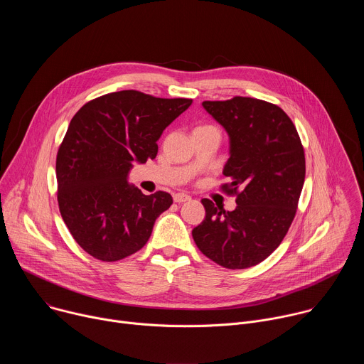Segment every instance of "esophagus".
<instances>
[{"label": "esophagus", "mask_w": 364, "mask_h": 364, "mask_svg": "<svg viewBox=\"0 0 364 364\" xmlns=\"http://www.w3.org/2000/svg\"><path fill=\"white\" fill-rule=\"evenodd\" d=\"M173 198H174L176 203L180 204V203H184V201H188V200H190V196L186 194V193H177V194L173 196Z\"/></svg>", "instance_id": "1"}]
</instances>
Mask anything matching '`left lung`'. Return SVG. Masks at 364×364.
Wrapping results in <instances>:
<instances>
[{
	"label": "left lung",
	"mask_w": 364,
	"mask_h": 364,
	"mask_svg": "<svg viewBox=\"0 0 364 364\" xmlns=\"http://www.w3.org/2000/svg\"><path fill=\"white\" fill-rule=\"evenodd\" d=\"M203 108L229 135L223 188L236 194L226 212L209 198L204 220L193 229L197 247L228 269H245L267 259L285 237L305 180V157L289 117L269 102L235 96L204 100Z\"/></svg>",
	"instance_id": "1"
}]
</instances>
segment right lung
I'll list each match as a JSON object with an SVG mask.
<instances>
[{"label":"right lung","instance_id":"1","mask_svg":"<svg viewBox=\"0 0 364 364\" xmlns=\"http://www.w3.org/2000/svg\"><path fill=\"white\" fill-rule=\"evenodd\" d=\"M191 102L121 90L72 118L56 159L59 209L73 239L99 261L138 252L173 204L166 191L142 194L128 176L135 163L155 159L163 131Z\"/></svg>","mask_w":364,"mask_h":364}]
</instances>
